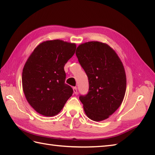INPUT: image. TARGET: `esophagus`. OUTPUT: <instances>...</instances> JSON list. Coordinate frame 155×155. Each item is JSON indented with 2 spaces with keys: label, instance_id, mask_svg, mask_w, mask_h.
<instances>
[{
  "label": "esophagus",
  "instance_id": "34e87169",
  "mask_svg": "<svg viewBox=\"0 0 155 155\" xmlns=\"http://www.w3.org/2000/svg\"><path fill=\"white\" fill-rule=\"evenodd\" d=\"M73 92H74V94H77V93H78V91H77V87H73Z\"/></svg>",
  "mask_w": 155,
  "mask_h": 155
}]
</instances>
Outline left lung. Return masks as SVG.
I'll use <instances>...</instances> for the list:
<instances>
[{
	"mask_svg": "<svg viewBox=\"0 0 155 155\" xmlns=\"http://www.w3.org/2000/svg\"><path fill=\"white\" fill-rule=\"evenodd\" d=\"M76 55L89 83L88 94L79 97L85 114L94 121L107 119L124 97L127 78L123 62L110 46L98 41L81 44Z\"/></svg>",
	"mask_w": 155,
	"mask_h": 155,
	"instance_id": "obj_1",
	"label": "left lung"
}]
</instances>
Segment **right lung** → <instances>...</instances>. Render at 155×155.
<instances>
[{
    "instance_id": "1",
    "label": "right lung",
    "mask_w": 155,
    "mask_h": 155,
    "mask_svg": "<svg viewBox=\"0 0 155 155\" xmlns=\"http://www.w3.org/2000/svg\"><path fill=\"white\" fill-rule=\"evenodd\" d=\"M76 48L75 43L47 41L29 56L22 70V89L28 103L38 113L55 116L72 96L73 90L65 84L64 67Z\"/></svg>"
}]
</instances>
